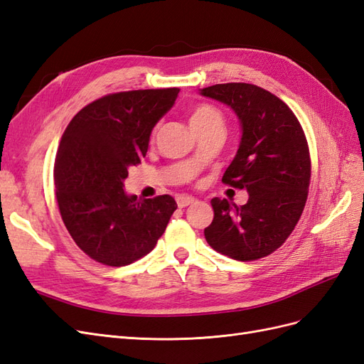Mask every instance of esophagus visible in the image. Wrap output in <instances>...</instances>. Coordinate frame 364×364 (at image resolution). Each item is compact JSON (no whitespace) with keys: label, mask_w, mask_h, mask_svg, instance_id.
Masks as SVG:
<instances>
[{"label":"esophagus","mask_w":364,"mask_h":364,"mask_svg":"<svg viewBox=\"0 0 364 364\" xmlns=\"http://www.w3.org/2000/svg\"><path fill=\"white\" fill-rule=\"evenodd\" d=\"M196 202L194 197H190V196H179L178 197V206L179 208H185L188 205H193Z\"/></svg>","instance_id":"esophagus-1"}]
</instances>
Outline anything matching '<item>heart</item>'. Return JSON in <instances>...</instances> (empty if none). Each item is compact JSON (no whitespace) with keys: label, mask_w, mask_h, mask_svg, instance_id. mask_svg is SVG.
Returning a JSON list of instances; mask_svg holds the SVG:
<instances>
[{"label":"heart","mask_w":364,"mask_h":364,"mask_svg":"<svg viewBox=\"0 0 364 364\" xmlns=\"http://www.w3.org/2000/svg\"><path fill=\"white\" fill-rule=\"evenodd\" d=\"M213 121H222V115H220V112L213 106H199L191 114V118H190L191 127L205 126V124L213 123Z\"/></svg>","instance_id":"b5f03b06"}]
</instances>
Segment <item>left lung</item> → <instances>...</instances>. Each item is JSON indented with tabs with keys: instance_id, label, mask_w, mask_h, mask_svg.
Instances as JSON below:
<instances>
[{
	"instance_id": "8db88e82",
	"label": "left lung",
	"mask_w": 364,
	"mask_h": 364,
	"mask_svg": "<svg viewBox=\"0 0 364 364\" xmlns=\"http://www.w3.org/2000/svg\"><path fill=\"white\" fill-rule=\"evenodd\" d=\"M232 109L241 138L223 182L247 190V203L214 197L205 238L214 250L238 261L270 255L289 238L304 211L310 186V153L299 121L277 95L249 83L199 90Z\"/></svg>"
}]
</instances>
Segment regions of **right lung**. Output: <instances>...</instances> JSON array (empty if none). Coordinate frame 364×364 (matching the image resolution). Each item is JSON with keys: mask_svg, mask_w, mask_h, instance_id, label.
I'll return each mask as SVG.
<instances>
[{"mask_svg": "<svg viewBox=\"0 0 364 364\" xmlns=\"http://www.w3.org/2000/svg\"><path fill=\"white\" fill-rule=\"evenodd\" d=\"M179 87L118 92L77 114L54 164L59 211L86 255L121 267L156 246L178 208L171 196L138 199L124 191L129 168L149 150L151 130L173 107Z\"/></svg>", "mask_w": 364, "mask_h": 364, "instance_id": "1", "label": "right lung"}]
</instances>
